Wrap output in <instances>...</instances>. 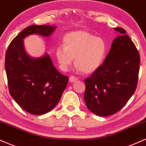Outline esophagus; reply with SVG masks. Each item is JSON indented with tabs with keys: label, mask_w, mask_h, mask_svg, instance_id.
<instances>
[{
	"label": "esophagus",
	"mask_w": 146,
	"mask_h": 146,
	"mask_svg": "<svg viewBox=\"0 0 146 146\" xmlns=\"http://www.w3.org/2000/svg\"><path fill=\"white\" fill-rule=\"evenodd\" d=\"M77 79H77L76 77L73 76V75H71V76L69 77V81H70V82H75V81L77 80Z\"/></svg>",
	"instance_id": "esophagus-1"
}]
</instances>
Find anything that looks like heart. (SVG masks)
I'll return each mask as SVG.
<instances>
[{
	"instance_id": "b5f03b06",
	"label": "heart",
	"mask_w": 146,
	"mask_h": 146,
	"mask_svg": "<svg viewBox=\"0 0 146 146\" xmlns=\"http://www.w3.org/2000/svg\"><path fill=\"white\" fill-rule=\"evenodd\" d=\"M106 44L100 37L86 31L68 33L62 40V46L55 50L56 58L62 71H67L74 63L84 73H91L98 69L104 60Z\"/></svg>"
}]
</instances>
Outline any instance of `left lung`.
Returning a JSON list of instances; mask_svg holds the SVG:
<instances>
[{
  "label": "left lung",
  "mask_w": 146,
  "mask_h": 146,
  "mask_svg": "<svg viewBox=\"0 0 146 146\" xmlns=\"http://www.w3.org/2000/svg\"><path fill=\"white\" fill-rule=\"evenodd\" d=\"M114 29L120 36L114 40L102 65L85 79L86 106L100 117L119 111L134 94L138 82L139 52L124 29Z\"/></svg>",
  "instance_id": "left-lung-1"
}]
</instances>
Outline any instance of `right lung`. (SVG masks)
<instances>
[{
    "instance_id": "obj_1",
    "label": "right lung",
    "mask_w": 146,
    "mask_h": 146,
    "mask_svg": "<svg viewBox=\"0 0 146 146\" xmlns=\"http://www.w3.org/2000/svg\"><path fill=\"white\" fill-rule=\"evenodd\" d=\"M56 27L32 25L12 40L5 54V69L10 94L23 109L40 115L56 106L69 77L54 67L48 54L31 58L25 52L23 39L32 34L49 36Z\"/></svg>"
}]
</instances>
